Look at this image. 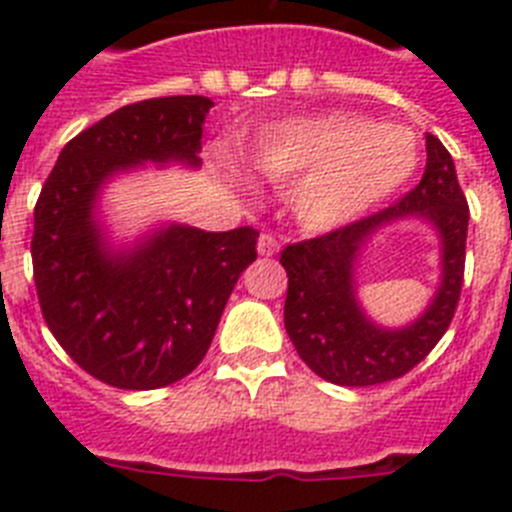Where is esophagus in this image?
Returning <instances> with one entry per match:
<instances>
[{
  "instance_id": "esophagus-1",
  "label": "esophagus",
  "mask_w": 512,
  "mask_h": 512,
  "mask_svg": "<svg viewBox=\"0 0 512 512\" xmlns=\"http://www.w3.org/2000/svg\"><path fill=\"white\" fill-rule=\"evenodd\" d=\"M256 248H259V256H274V253L279 251V243L271 233H261L259 235V246H256Z\"/></svg>"
}]
</instances>
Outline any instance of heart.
Listing matches in <instances>:
<instances>
[{
    "label": "heart",
    "instance_id": "1",
    "mask_svg": "<svg viewBox=\"0 0 512 512\" xmlns=\"http://www.w3.org/2000/svg\"><path fill=\"white\" fill-rule=\"evenodd\" d=\"M251 166L269 182H291L289 207L307 230H336L372 212L413 179L418 138L402 125H377L359 112L333 110L279 122L256 138ZM225 176L248 179L233 161Z\"/></svg>",
    "mask_w": 512,
    "mask_h": 512
}]
</instances>
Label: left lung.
<instances>
[{
    "mask_svg": "<svg viewBox=\"0 0 512 512\" xmlns=\"http://www.w3.org/2000/svg\"><path fill=\"white\" fill-rule=\"evenodd\" d=\"M428 161L418 187L397 205L282 251L289 287L284 328L300 359L325 382L369 387L408 374L431 354L454 318L464 282L469 207L451 153L425 135ZM418 219L439 238V284L418 319L382 326L358 300V266L368 243L397 222Z\"/></svg>",
    "mask_w": 512,
    "mask_h": 512,
    "instance_id": "left-lung-1",
    "label": "left lung"
}]
</instances>
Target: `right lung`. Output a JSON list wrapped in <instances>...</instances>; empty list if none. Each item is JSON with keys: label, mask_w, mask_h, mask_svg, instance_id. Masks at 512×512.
Masks as SVG:
<instances>
[{"label": "right lung", "mask_w": 512, "mask_h": 512, "mask_svg": "<svg viewBox=\"0 0 512 512\" xmlns=\"http://www.w3.org/2000/svg\"><path fill=\"white\" fill-rule=\"evenodd\" d=\"M210 97L120 107L66 143L35 205L43 318L76 364L120 390H158L205 359L230 292L256 261L253 228L156 223L115 243L104 192L146 166L200 169Z\"/></svg>", "instance_id": "right-lung-1"}]
</instances>
